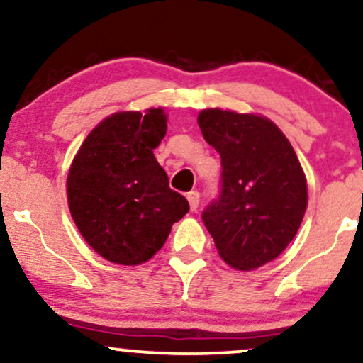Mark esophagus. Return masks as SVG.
I'll return each instance as SVG.
<instances>
[{
    "label": "esophagus",
    "instance_id": "obj_1",
    "mask_svg": "<svg viewBox=\"0 0 363 363\" xmlns=\"http://www.w3.org/2000/svg\"><path fill=\"white\" fill-rule=\"evenodd\" d=\"M187 201H189L191 211H196V208H198V205H199V193H198V191H191V193H187Z\"/></svg>",
    "mask_w": 363,
    "mask_h": 363
}]
</instances>
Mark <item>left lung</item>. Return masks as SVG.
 <instances>
[{
    "mask_svg": "<svg viewBox=\"0 0 363 363\" xmlns=\"http://www.w3.org/2000/svg\"><path fill=\"white\" fill-rule=\"evenodd\" d=\"M203 138L222 158V186L203 223L222 259L249 272L285 251L307 208V182L290 141L269 119L206 109Z\"/></svg>",
    "mask_w": 363,
    "mask_h": 363,
    "instance_id": "1",
    "label": "left lung"
}]
</instances>
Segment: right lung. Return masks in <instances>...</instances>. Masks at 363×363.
<instances>
[{
	"mask_svg": "<svg viewBox=\"0 0 363 363\" xmlns=\"http://www.w3.org/2000/svg\"><path fill=\"white\" fill-rule=\"evenodd\" d=\"M167 131L162 109L116 112L91 129L68 174V205L83 239L104 259L135 266L165 244L189 211L153 150Z\"/></svg>",
	"mask_w": 363,
	"mask_h": 363,
	"instance_id": "add662e5",
	"label": "right lung"
}]
</instances>
